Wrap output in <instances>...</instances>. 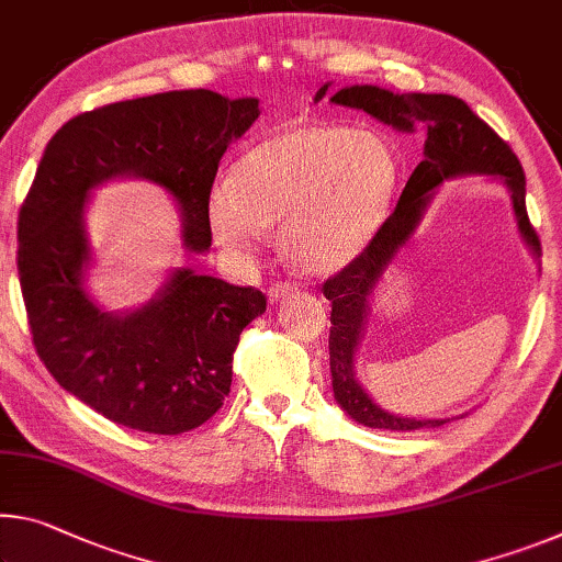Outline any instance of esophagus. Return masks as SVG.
<instances>
[{"mask_svg":"<svg viewBox=\"0 0 562 562\" xmlns=\"http://www.w3.org/2000/svg\"><path fill=\"white\" fill-rule=\"evenodd\" d=\"M297 292L300 290L295 282H278V284H272L270 292H267V297H270V305H278V302L297 295Z\"/></svg>","mask_w":562,"mask_h":562,"instance_id":"1","label":"esophagus"}]
</instances>
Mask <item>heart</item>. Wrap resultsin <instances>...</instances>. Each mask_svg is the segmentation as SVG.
Here are the masks:
<instances>
[{"label": "heart", "mask_w": 562, "mask_h": 562, "mask_svg": "<svg viewBox=\"0 0 562 562\" xmlns=\"http://www.w3.org/2000/svg\"><path fill=\"white\" fill-rule=\"evenodd\" d=\"M397 149L382 132L300 124L257 142L207 198L222 249L249 257L262 233L302 272H335L355 260L393 210Z\"/></svg>", "instance_id": "obj_1"}]
</instances>
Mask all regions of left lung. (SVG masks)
I'll use <instances>...</instances> for the list:
<instances>
[{
  "mask_svg": "<svg viewBox=\"0 0 562 562\" xmlns=\"http://www.w3.org/2000/svg\"><path fill=\"white\" fill-rule=\"evenodd\" d=\"M327 92L319 87L315 102ZM329 102L368 112L397 132H415L420 127L425 139V157L409 175L397 207L385 220L372 243L342 267L335 278L323 284V295L333 302L329 313V372L337 405L358 425L380 427V430H420L438 427L448 420H417L382 409L355 378V352L362 342L364 323L370 315V295L395 255L403 249L420 225L435 190L452 177L487 175L501 182L513 200L522 243L540 260V239L525 210V175L518 157L507 142L495 135L470 106L452 94H395L375 85H352L329 97Z\"/></svg>",
  "mask_w": 562,
  "mask_h": 562,
  "instance_id": "1",
  "label": "left lung"
}]
</instances>
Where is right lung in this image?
Here are the masks:
<instances>
[{
    "mask_svg": "<svg viewBox=\"0 0 562 562\" xmlns=\"http://www.w3.org/2000/svg\"><path fill=\"white\" fill-rule=\"evenodd\" d=\"M257 117L255 97L182 89L77 114L44 149L16 225L26 317L44 368L106 420L155 435L207 423L233 385L239 333L267 300L180 267L145 305L106 313L85 290L89 192L117 177L165 187L180 207L182 245L204 252L217 165Z\"/></svg>",
    "mask_w": 562,
    "mask_h": 562,
    "instance_id": "obj_1",
    "label": "right lung"
}]
</instances>
